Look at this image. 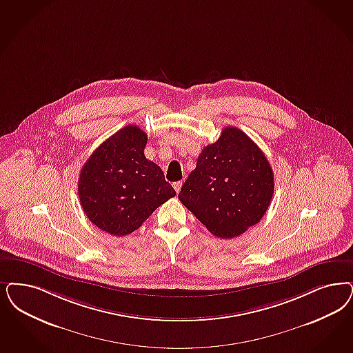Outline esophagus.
Wrapping results in <instances>:
<instances>
[{"label": "esophagus", "mask_w": 353, "mask_h": 353, "mask_svg": "<svg viewBox=\"0 0 353 353\" xmlns=\"http://www.w3.org/2000/svg\"><path fill=\"white\" fill-rule=\"evenodd\" d=\"M181 186H183V181H176V183H173V188H174L176 193H180Z\"/></svg>", "instance_id": "obj_1"}]
</instances>
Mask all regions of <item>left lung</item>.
I'll return each instance as SVG.
<instances>
[{
	"mask_svg": "<svg viewBox=\"0 0 353 353\" xmlns=\"http://www.w3.org/2000/svg\"><path fill=\"white\" fill-rule=\"evenodd\" d=\"M272 194L268 158L246 134L227 126L202 150L179 199L212 234L232 239L263 218Z\"/></svg>",
	"mask_w": 353,
	"mask_h": 353,
	"instance_id": "left-lung-1",
	"label": "left lung"
}]
</instances>
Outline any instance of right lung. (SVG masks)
Segmentation results:
<instances>
[{
	"instance_id": "obj_1",
	"label": "right lung",
	"mask_w": 353,
	"mask_h": 353,
	"mask_svg": "<svg viewBox=\"0 0 353 353\" xmlns=\"http://www.w3.org/2000/svg\"><path fill=\"white\" fill-rule=\"evenodd\" d=\"M146 143L147 134L128 125L97 147L81 170V205L101 231L126 236L176 195L161 168L145 157Z\"/></svg>"
}]
</instances>
